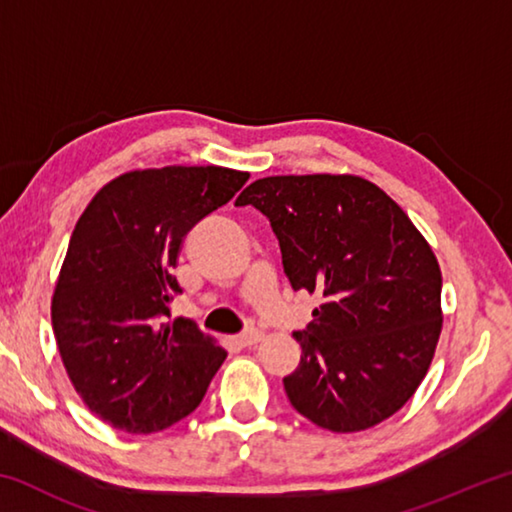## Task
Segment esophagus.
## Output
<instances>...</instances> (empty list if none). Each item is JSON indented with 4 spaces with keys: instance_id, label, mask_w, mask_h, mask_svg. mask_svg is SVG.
<instances>
[{
    "instance_id": "34e87169",
    "label": "esophagus",
    "mask_w": 512,
    "mask_h": 512,
    "mask_svg": "<svg viewBox=\"0 0 512 512\" xmlns=\"http://www.w3.org/2000/svg\"><path fill=\"white\" fill-rule=\"evenodd\" d=\"M262 339H264V334L259 332V329H248V332L235 336V343L241 345V348H250V345H257Z\"/></svg>"
}]
</instances>
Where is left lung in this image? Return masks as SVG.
Wrapping results in <instances>:
<instances>
[{
    "mask_svg": "<svg viewBox=\"0 0 512 512\" xmlns=\"http://www.w3.org/2000/svg\"><path fill=\"white\" fill-rule=\"evenodd\" d=\"M237 205L268 216L293 291L323 298L293 332V409L334 433L391 418L418 391L443 329L429 241L384 189L352 173L259 178Z\"/></svg>",
    "mask_w": 512,
    "mask_h": 512,
    "instance_id": "8db88e82",
    "label": "left lung"
}]
</instances>
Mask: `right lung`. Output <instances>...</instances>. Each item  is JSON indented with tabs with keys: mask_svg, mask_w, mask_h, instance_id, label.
Masks as SVG:
<instances>
[{
	"mask_svg": "<svg viewBox=\"0 0 512 512\" xmlns=\"http://www.w3.org/2000/svg\"><path fill=\"white\" fill-rule=\"evenodd\" d=\"M248 171L133 169L85 207L60 266L51 325L67 377L85 406L128 433L187 418L228 357L192 320L169 316L183 239L235 196Z\"/></svg>",
	"mask_w": 512,
	"mask_h": 512,
	"instance_id": "right-lung-1",
	"label": "right lung"
}]
</instances>
